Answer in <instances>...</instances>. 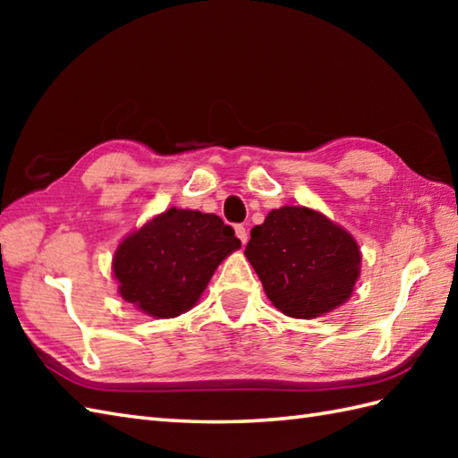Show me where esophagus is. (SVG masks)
<instances>
[{"label":"esophagus","mask_w":458,"mask_h":458,"mask_svg":"<svg viewBox=\"0 0 458 458\" xmlns=\"http://www.w3.org/2000/svg\"><path fill=\"white\" fill-rule=\"evenodd\" d=\"M234 230H236V236H238V240L242 242V244H246V242H248V230H246L244 224H238Z\"/></svg>","instance_id":"esophagus-1"}]
</instances>
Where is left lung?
<instances>
[{
	"mask_svg": "<svg viewBox=\"0 0 458 458\" xmlns=\"http://www.w3.org/2000/svg\"><path fill=\"white\" fill-rule=\"evenodd\" d=\"M246 258L267 299L293 318H315L350 299L362 254L352 234L307 207L271 210L250 232Z\"/></svg>",
	"mask_w": 458,
	"mask_h": 458,
	"instance_id": "8db88e82",
	"label": "left lung"
}]
</instances>
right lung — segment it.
Here are the masks:
<instances>
[{"instance_id": "1", "label": "right lung", "mask_w": 458, "mask_h": 458, "mask_svg": "<svg viewBox=\"0 0 458 458\" xmlns=\"http://www.w3.org/2000/svg\"><path fill=\"white\" fill-rule=\"evenodd\" d=\"M242 242L216 214L169 208L125 236L112 271L123 301L155 318L197 305L214 271Z\"/></svg>"}]
</instances>
